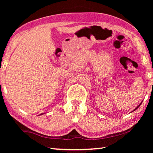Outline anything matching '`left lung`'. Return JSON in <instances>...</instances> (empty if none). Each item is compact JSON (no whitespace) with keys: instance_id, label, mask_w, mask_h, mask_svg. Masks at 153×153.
I'll use <instances>...</instances> for the list:
<instances>
[{"instance_id":"obj_1","label":"left lung","mask_w":153,"mask_h":153,"mask_svg":"<svg viewBox=\"0 0 153 153\" xmlns=\"http://www.w3.org/2000/svg\"><path fill=\"white\" fill-rule=\"evenodd\" d=\"M142 101L140 102V104H139V105L138 106H137V107L135 108H134V109L132 111H131V112H133V111H135V110H136L137 109V108H138L139 107H140V105L142 104Z\"/></svg>"}]
</instances>
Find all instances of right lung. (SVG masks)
Instances as JSON below:
<instances>
[{"mask_svg":"<svg viewBox=\"0 0 153 153\" xmlns=\"http://www.w3.org/2000/svg\"><path fill=\"white\" fill-rule=\"evenodd\" d=\"M43 114H45V113H42V114H40V115H43Z\"/></svg>","mask_w":153,"mask_h":153,"instance_id":"1","label":"right lung"}]
</instances>
